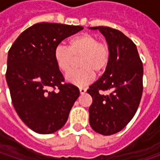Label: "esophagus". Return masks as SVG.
<instances>
[{
  "label": "esophagus",
  "instance_id": "34e87169",
  "mask_svg": "<svg viewBox=\"0 0 160 160\" xmlns=\"http://www.w3.org/2000/svg\"><path fill=\"white\" fill-rule=\"evenodd\" d=\"M79 92H80V93H81V94H84V93L86 92V89H85V88H83V87H81V88H79Z\"/></svg>",
  "mask_w": 160,
  "mask_h": 160
}]
</instances>
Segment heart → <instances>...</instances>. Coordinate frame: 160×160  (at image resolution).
<instances>
[{
	"label": "heart",
	"instance_id": "1",
	"mask_svg": "<svg viewBox=\"0 0 160 160\" xmlns=\"http://www.w3.org/2000/svg\"><path fill=\"white\" fill-rule=\"evenodd\" d=\"M81 68L69 72L66 76L68 83L77 86H84L107 68L110 58L109 47L104 42H99L95 35L88 33L79 34L68 42V47L58 45L54 49L53 58L59 70L67 73L70 70L74 58H78Z\"/></svg>",
	"mask_w": 160,
	"mask_h": 160
}]
</instances>
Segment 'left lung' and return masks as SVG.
Here are the masks:
<instances>
[{"mask_svg":"<svg viewBox=\"0 0 160 160\" xmlns=\"http://www.w3.org/2000/svg\"><path fill=\"white\" fill-rule=\"evenodd\" d=\"M102 33L110 50V58L102 77L87 92L92 98L89 108L92 128L103 135L121 131L131 121L142 94V62L136 45L117 29L90 28ZM108 92L103 95L102 91Z\"/></svg>","mask_w":160,"mask_h":160,"instance_id":"left-lung-1","label":"left lung"}]
</instances>
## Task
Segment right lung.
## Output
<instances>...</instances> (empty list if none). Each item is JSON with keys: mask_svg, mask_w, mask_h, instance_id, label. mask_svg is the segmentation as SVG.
<instances>
[{"mask_svg": "<svg viewBox=\"0 0 160 160\" xmlns=\"http://www.w3.org/2000/svg\"><path fill=\"white\" fill-rule=\"evenodd\" d=\"M83 29L80 26L37 23L21 33L9 49L6 80L12 104L34 132L49 134L59 130L79 97L77 86L64 83L53 52L61 41Z\"/></svg>", "mask_w": 160, "mask_h": 160, "instance_id": "right-lung-1", "label": "right lung"}]
</instances>
